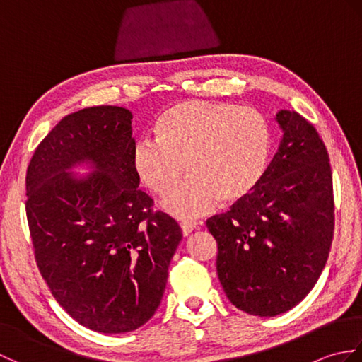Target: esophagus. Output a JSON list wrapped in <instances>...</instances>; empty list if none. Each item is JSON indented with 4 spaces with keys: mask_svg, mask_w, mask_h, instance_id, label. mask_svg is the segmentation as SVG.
Here are the masks:
<instances>
[{
    "mask_svg": "<svg viewBox=\"0 0 362 362\" xmlns=\"http://www.w3.org/2000/svg\"><path fill=\"white\" fill-rule=\"evenodd\" d=\"M196 226H197L196 222H191V221H183V222H180V228H182L183 236H188V235L196 228Z\"/></svg>",
    "mask_w": 362,
    "mask_h": 362,
    "instance_id": "esophagus-1",
    "label": "esophagus"
}]
</instances>
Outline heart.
<instances>
[{"label":"heart","mask_w":362,"mask_h":362,"mask_svg":"<svg viewBox=\"0 0 362 362\" xmlns=\"http://www.w3.org/2000/svg\"><path fill=\"white\" fill-rule=\"evenodd\" d=\"M157 140H138L134 171L177 218H197L214 206L245 201L263 182L271 160V130L252 107L201 101L177 103L158 118Z\"/></svg>","instance_id":"1"}]
</instances>
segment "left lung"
<instances>
[{"label": "left lung", "mask_w": 362, "mask_h": 362, "mask_svg": "<svg viewBox=\"0 0 362 362\" xmlns=\"http://www.w3.org/2000/svg\"><path fill=\"white\" fill-rule=\"evenodd\" d=\"M283 140L263 182L245 201L206 219L230 302L271 317L306 297L324 271L334 232L328 151L308 119L280 110Z\"/></svg>", "instance_id": "8db88e82"}]
</instances>
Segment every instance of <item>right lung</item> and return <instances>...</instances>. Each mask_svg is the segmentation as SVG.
I'll return each instance as SVG.
<instances>
[{"mask_svg": "<svg viewBox=\"0 0 362 362\" xmlns=\"http://www.w3.org/2000/svg\"><path fill=\"white\" fill-rule=\"evenodd\" d=\"M132 113L98 105L66 115L37 146L26 216L38 271L59 305L99 333L140 328L157 311L179 224L153 210L132 166ZM82 159L97 173L74 180Z\"/></svg>", "mask_w": 362, "mask_h": 362, "instance_id": "add662e5", "label": "right lung"}]
</instances>
